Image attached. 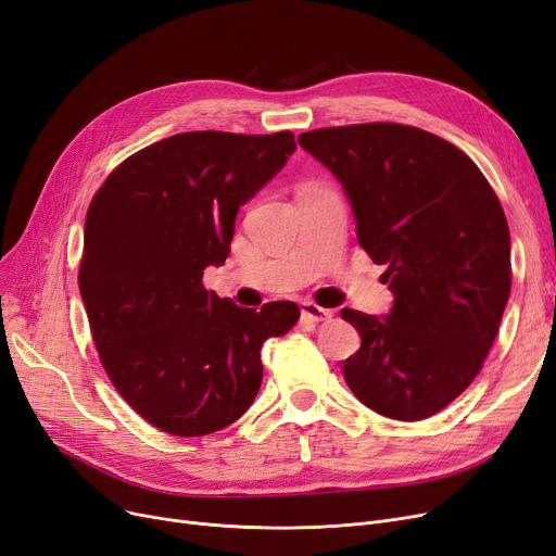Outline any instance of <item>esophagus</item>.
Returning a JSON list of instances; mask_svg holds the SVG:
<instances>
[{"instance_id":"1","label":"esophagus","mask_w":556,"mask_h":556,"mask_svg":"<svg viewBox=\"0 0 556 556\" xmlns=\"http://www.w3.org/2000/svg\"><path fill=\"white\" fill-rule=\"evenodd\" d=\"M301 319L305 321H313V324H326L332 319V313L330 309H324L315 303H303L301 305Z\"/></svg>"}]
</instances>
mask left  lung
I'll list each match as a JSON object with an SVG mask.
<instances>
[{"mask_svg":"<svg viewBox=\"0 0 556 556\" xmlns=\"http://www.w3.org/2000/svg\"><path fill=\"white\" fill-rule=\"evenodd\" d=\"M299 146L342 185L355 235L386 264L388 315L342 309L361 332L344 381L379 415L417 421L479 374L510 294V235L477 164L399 123L313 129Z\"/></svg>","mask_w":556,"mask_h":556,"instance_id":"8db88e82","label":"left lung"}]
</instances>
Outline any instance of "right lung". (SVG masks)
I'll list each match as a JSON object with an SVG mask.
<instances>
[{
    "label": "right lung",
    "instance_id": "add662e5",
    "mask_svg": "<svg viewBox=\"0 0 556 556\" xmlns=\"http://www.w3.org/2000/svg\"><path fill=\"white\" fill-rule=\"evenodd\" d=\"M294 150L292 131H185L131 154L88 207L79 292L96 349L125 402L166 433L239 419L262 344L299 321L292 301L239 307L203 287L230 255L239 207Z\"/></svg>",
    "mask_w": 556,
    "mask_h": 556
}]
</instances>
